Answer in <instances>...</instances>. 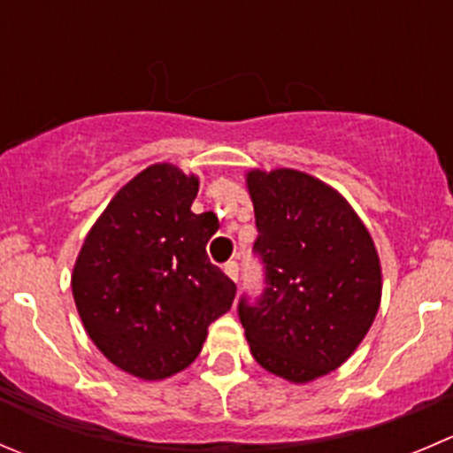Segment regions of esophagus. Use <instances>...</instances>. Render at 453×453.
I'll use <instances>...</instances> for the list:
<instances>
[{
  "label": "esophagus",
  "instance_id": "34e87169",
  "mask_svg": "<svg viewBox=\"0 0 453 453\" xmlns=\"http://www.w3.org/2000/svg\"><path fill=\"white\" fill-rule=\"evenodd\" d=\"M223 272H226L227 276H230L234 283H239V263L236 261H227L226 265H223Z\"/></svg>",
  "mask_w": 453,
  "mask_h": 453
}]
</instances>
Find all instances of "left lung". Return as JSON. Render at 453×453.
I'll list each match as a JSON object with an SVG mask.
<instances>
[{
  "mask_svg": "<svg viewBox=\"0 0 453 453\" xmlns=\"http://www.w3.org/2000/svg\"><path fill=\"white\" fill-rule=\"evenodd\" d=\"M248 190L265 288L241 296L239 319L258 365L307 383L343 365L374 323L379 254L348 201L310 174L252 170Z\"/></svg>",
  "mask_w": 453,
  "mask_h": 453,
  "instance_id": "left-lung-1",
  "label": "left lung"
}]
</instances>
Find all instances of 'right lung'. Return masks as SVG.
<instances>
[{
    "mask_svg": "<svg viewBox=\"0 0 453 453\" xmlns=\"http://www.w3.org/2000/svg\"><path fill=\"white\" fill-rule=\"evenodd\" d=\"M196 192V177L150 165L110 201L74 263L73 296L88 336L139 379L186 370L208 325L234 301V280L205 252L217 217L190 210Z\"/></svg>",
    "mask_w": 453,
    "mask_h": 453,
    "instance_id": "obj_1",
    "label": "right lung"
}]
</instances>
